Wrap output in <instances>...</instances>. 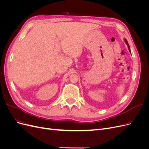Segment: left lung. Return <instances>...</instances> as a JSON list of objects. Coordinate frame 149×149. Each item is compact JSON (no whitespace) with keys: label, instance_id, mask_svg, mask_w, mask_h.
I'll use <instances>...</instances> for the list:
<instances>
[{"label":"left lung","instance_id":"obj_1","mask_svg":"<svg viewBox=\"0 0 149 149\" xmlns=\"http://www.w3.org/2000/svg\"><path fill=\"white\" fill-rule=\"evenodd\" d=\"M124 42H125V43H126V45H127V47H128V49H129V52H130V53H131V52H130V47H129V43H128V42H127V40L124 39Z\"/></svg>","mask_w":149,"mask_h":149}]
</instances>
